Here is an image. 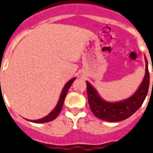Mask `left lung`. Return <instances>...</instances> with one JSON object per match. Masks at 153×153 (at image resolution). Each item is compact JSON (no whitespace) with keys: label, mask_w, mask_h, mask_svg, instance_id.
<instances>
[{"label":"left lung","mask_w":153,"mask_h":153,"mask_svg":"<svg viewBox=\"0 0 153 153\" xmlns=\"http://www.w3.org/2000/svg\"><path fill=\"white\" fill-rule=\"evenodd\" d=\"M145 62L146 69L144 78L138 89L135 91L132 96L122 101L107 102L104 100L100 96L96 88L88 81H86L88 99L90 108L97 118L110 122L121 121L131 116L136 111L139 109L147 97L149 88L150 78L148 60L146 56Z\"/></svg>","instance_id":"obj_1"}]
</instances>
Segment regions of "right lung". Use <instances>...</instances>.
Wrapping results in <instances>:
<instances>
[{
    "label": "right lung",
    "instance_id": "1",
    "mask_svg": "<svg viewBox=\"0 0 153 153\" xmlns=\"http://www.w3.org/2000/svg\"><path fill=\"white\" fill-rule=\"evenodd\" d=\"M75 77L73 78V79H71L70 80H69L68 82L66 83V84L64 86L63 89L61 91V93H60V98H59V101H58V102H57L56 106H55V108H54L51 111L49 114L47 115H46L45 117L43 118H41L38 119V120H28L29 121L33 122V123H47V122L51 121V120H53L55 119L56 118L58 115L60 114V112L61 111V109H62V106H63L64 102H65V96H66L67 92H68V90L70 88V87L71 86V84L73 83V82L75 80Z\"/></svg>",
    "mask_w": 153,
    "mask_h": 153
}]
</instances>
